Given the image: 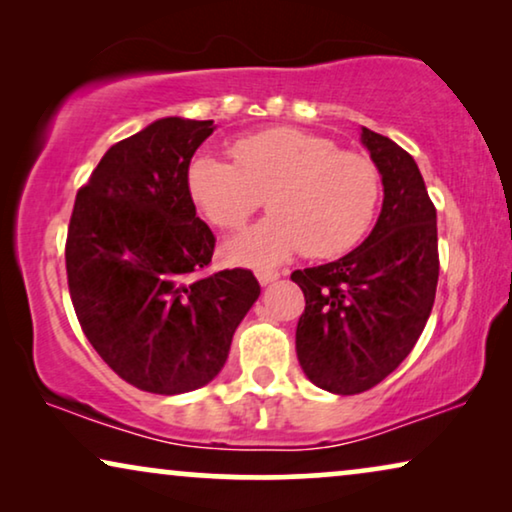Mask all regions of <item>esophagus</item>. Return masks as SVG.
I'll use <instances>...</instances> for the list:
<instances>
[{
	"instance_id": "obj_1",
	"label": "esophagus",
	"mask_w": 512,
	"mask_h": 512,
	"mask_svg": "<svg viewBox=\"0 0 512 512\" xmlns=\"http://www.w3.org/2000/svg\"><path fill=\"white\" fill-rule=\"evenodd\" d=\"M256 277H258V282H261V286H270L272 282H277V279H279V272H275V270H258Z\"/></svg>"
}]
</instances>
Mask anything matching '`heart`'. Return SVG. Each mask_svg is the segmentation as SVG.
<instances>
[{"instance_id":"b5f03b06","label":"heart","mask_w":512,"mask_h":512,"mask_svg":"<svg viewBox=\"0 0 512 512\" xmlns=\"http://www.w3.org/2000/svg\"><path fill=\"white\" fill-rule=\"evenodd\" d=\"M235 163L200 153L188 165V191L214 226L237 230L268 195L270 216L226 244L235 263H282L303 249L333 258L366 235L380 200V174L361 153L296 128L237 139Z\"/></svg>"}]
</instances>
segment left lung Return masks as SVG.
Segmentation results:
<instances>
[{
    "label": "left lung",
    "mask_w": 512,
    "mask_h": 512,
    "mask_svg": "<svg viewBox=\"0 0 512 512\" xmlns=\"http://www.w3.org/2000/svg\"><path fill=\"white\" fill-rule=\"evenodd\" d=\"M382 177L375 228L338 261L291 275L305 293L296 352L307 380L338 396L380 384L412 352L438 284L436 207L415 158L361 128Z\"/></svg>",
    "instance_id": "1"
}]
</instances>
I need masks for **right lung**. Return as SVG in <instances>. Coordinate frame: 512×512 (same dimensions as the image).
<instances>
[{
  "label": "right lung",
  "instance_id": "1",
  "mask_svg": "<svg viewBox=\"0 0 512 512\" xmlns=\"http://www.w3.org/2000/svg\"><path fill=\"white\" fill-rule=\"evenodd\" d=\"M214 121L158 118L111 146L76 193L67 282L90 345L151 394H186L221 373L261 296L251 270L207 272L214 235L195 216L188 165Z\"/></svg>",
  "mask_w": 512,
  "mask_h": 512
}]
</instances>
